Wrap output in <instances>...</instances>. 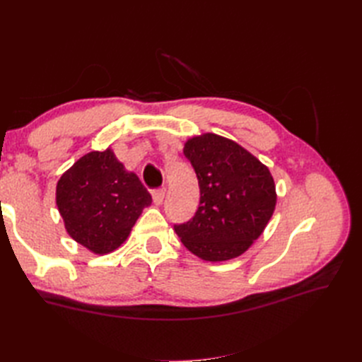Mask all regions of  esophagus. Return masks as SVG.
I'll return each instance as SVG.
<instances>
[{
    "instance_id": "1",
    "label": "esophagus",
    "mask_w": 362,
    "mask_h": 362,
    "mask_svg": "<svg viewBox=\"0 0 362 362\" xmlns=\"http://www.w3.org/2000/svg\"><path fill=\"white\" fill-rule=\"evenodd\" d=\"M164 194H166V189H156L152 190V199H154L156 205H160L164 199Z\"/></svg>"
}]
</instances>
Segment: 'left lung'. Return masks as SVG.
<instances>
[{"mask_svg": "<svg viewBox=\"0 0 362 362\" xmlns=\"http://www.w3.org/2000/svg\"><path fill=\"white\" fill-rule=\"evenodd\" d=\"M199 182V208L175 233L204 261L237 258L264 233L276 206V185L266 164L237 141L205 133L184 144Z\"/></svg>", "mask_w": 362, "mask_h": 362, "instance_id": "obj_1", "label": "left lung"}]
</instances>
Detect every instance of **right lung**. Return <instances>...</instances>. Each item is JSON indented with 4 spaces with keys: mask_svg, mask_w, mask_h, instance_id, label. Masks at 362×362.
<instances>
[{
    "mask_svg": "<svg viewBox=\"0 0 362 362\" xmlns=\"http://www.w3.org/2000/svg\"><path fill=\"white\" fill-rule=\"evenodd\" d=\"M152 198L137 175L108 146L76 160L57 181L56 204L64 229L96 255L116 250L128 238Z\"/></svg>",
    "mask_w": 362,
    "mask_h": 362,
    "instance_id": "obj_1",
    "label": "right lung"
}]
</instances>
